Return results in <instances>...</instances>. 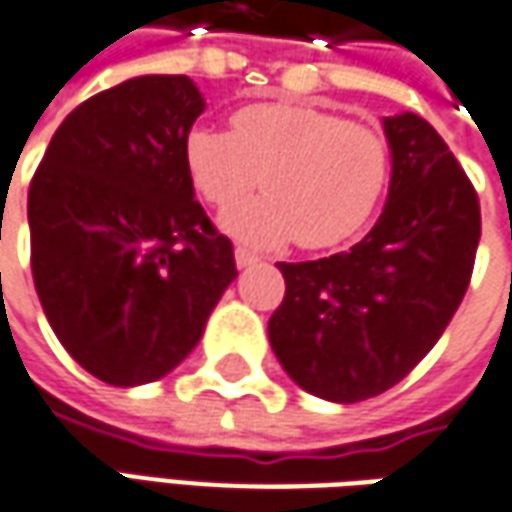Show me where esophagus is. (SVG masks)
<instances>
[{
    "mask_svg": "<svg viewBox=\"0 0 512 512\" xmlns=\"http://www.w3.org/2000/svg\"><path fill=\"white\" fill-rule=\"evenodd\" d=\"M257 263V257L252 255V252H246V249H235V266L238 269H249V266H255Z\"/></svg>",
    "mask_w": 512,
    "mask_h": 512,
    "instance_id": "34e87169",
    "label": "esophagus"
}]
</instances>
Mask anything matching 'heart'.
Listing matches in <instances>:
<instances>
[{
    "label": "heart",
    "instance_id": "obj_1",
    "mask_svg": "<svg viewBox=\"0 0 512 512\" xmlns=\"http://www.w3.org/2000/svg\"><path fill=\"white\" fill-rule=\"evenodd\" d=\"M184 167L195 192L215 209H229L263 178L269 195L223 215L232 238L257 249L291 240L326 249L357 235L377 212L391 150L379 130L326 110L249 104L232 115V133L192 127Z\"/></svg>",
    "mask_w": 512,
    "mask_h": 512
}]
</instances>
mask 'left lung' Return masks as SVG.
Listing matches in <instances>:
<instances>
[{"mask_svg":"<svg viewBox=\"0 0 512 512\" xmlns=\"http://www.w3.org/2000/svg\"><path fill=\"white\" fill-rule=\"evenodd\" d=\"M388 201L374 229L340 255L277 263L286 297L269 343L303 391L362 402L397 385L431 351L465 297L482 215L442 135L416 113L382 118Z\"/></svg>","mask_w":512,"mask_h":512,"instance_id":"1","label":"left lung"}]
</instances>
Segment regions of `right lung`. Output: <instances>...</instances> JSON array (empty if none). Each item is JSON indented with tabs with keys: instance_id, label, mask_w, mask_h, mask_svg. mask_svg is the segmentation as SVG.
Returning a JSON list of instances; mask_svg holds the SVG:
<instances>
[{
	"instance_id": "right-lung-1",
	"label": "right lung",
	"mask_w": 512,
	"mask_h": 512,
	"mask_svg": "<svg viewBox=\"0 0 512 512\" xmlns=\"http://www.w3.org/2000/svg\"><path fill=\"white\" fill-rule=\"evenodd\" d=\"M206 110L186 76H135L79 104L27 192L30 263L47 323L107 385L167 377L238 277L195 201L184 138Z\"/></svg>"
}]
</instances>
